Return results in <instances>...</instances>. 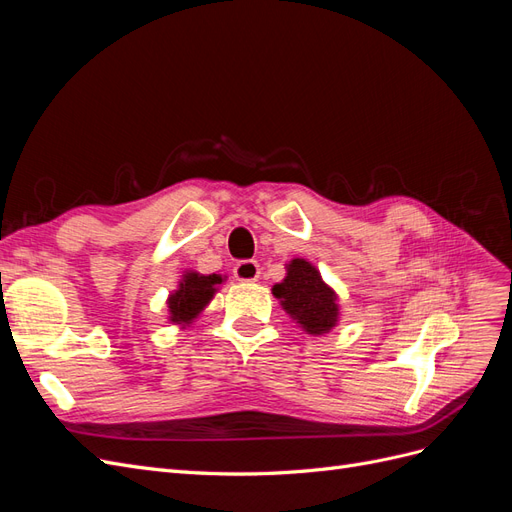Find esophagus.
Here are the masks:
<instances>
[{
    "label": "esophagus",
    "mask_w": 512,
    "mask_h": 512,
    "mask_svg": "<svg viewBox=\"0 0 512 512\" xmlns=\"http://www.w3.org/2000/svg\"><path fill=\"white\" fill-rule=\"evenodd\" d=\"M232 273H235L239 282H256L260 275V267L256 260H241L237 262L235 269H232Z\"/></svg>",
    "instance_id": "esophagus-1"
}]
</instances>
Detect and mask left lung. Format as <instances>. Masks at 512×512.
Masks as SVG:
<instances>
[{"instance_id":"8db88e82","label":"left lung","mask_w":512,"mask_h":512,"mask_svg":"<svg viewBox=\"0 0 512 512\" xmlns=\"http://www.w3.org/2000/svg\"><path fill=\"white\" fill-rule=\"evenodd\" d=\"M271 292L307 335H327L342 318L337 292L322 280L314 262L305 258L286 262V277Z\"/></svg>"}]
</instances>
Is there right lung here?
Listing matches in <instances>:
<instances>
[{"mask_svg": "<svg viewBox=\"0 0 512 512\" xmlns=\"http://www.w3.org/2000/svg\"><path fill=\"white\" fill-rule=\"evenodd\" d=\"M226 282V275H203L192 269H185L177 288L168 294V322L179 329H188L205 312L213 301L215 292Z\"/></svg>", "mask_w": 512, "mask_h": 512, "instance_id": "1", "label": "right lung"}]
</instances>
